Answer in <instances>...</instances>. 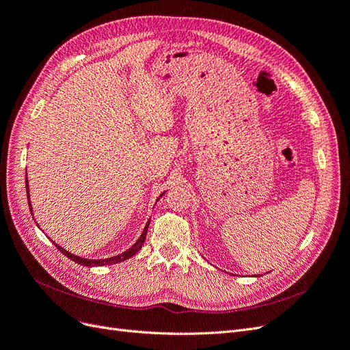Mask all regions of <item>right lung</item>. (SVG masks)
<instances>
[{
    "mask_svg": "<svg viewBox=\"0 0 350 350\" xmlns=\"http://www.w3.org/2000/svg\"><path fill=\"white\" fill-rule=\"evenodd\" d=\"M26 190H27V200H29V208H30V212H33L31 211V204H30V196H29V185H27V176H26ZM163 196V195H161ZM160 196V198H161ZM159 200V199H157ZM148 227H150V221H148V224L145 225V228H144V231H142V234H141V237L138 239V241L135 243L131 249H128L126 252H123L122 254H118V256H115V257H110V258H100V260H92V258H83V257H80V256H75V254H71L70 252H66L65 249H62L61 245H58V244H55L56 245V249H58L62 254H65L66 257L68 258H71V260H74L75 263H78V265H81V266H106V265H115V263H119V262H123V260H128L129 257H132L133 254H137L139 250H141V247H142V244H144V241H145V237H146V231H148Z\"/></svg>",
    "mask_w": 350,
    "mask_h": 350,
    "instance_id": "add662e5",
    "label": "right lung"
}]
</instances>
